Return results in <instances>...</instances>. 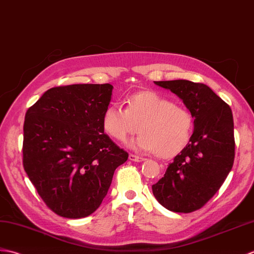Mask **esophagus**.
Wrapping results in <instances>:
<instances>
[{
	"label": "esophagus",
	"mask_w": 254,
	"mask_h": 254,
	"mask_svg": "<svg viewBox=\"0 0 254 254\" xmlns=\"http://www.w3.org/2000/svg\"><path fill=\"white\" fill-rule=\"evenodd\" d=\"M129 160L132 161V162H142V161H144L145 159H144V157L134 155V154H129Z\"/></svg>",
	"instance_id": "obj_1"
}]
</instances>
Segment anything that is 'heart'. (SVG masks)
Masks as SVG:
<instances>
[{"label": "heart", "mask_w": 254, "mask_h": 254, "mask_svg": "<svg viewBox=\"0 0 254 254\" xmlns=\"http://www.w3.org/2000/svg\"><path fill=\"white\" fill-rule=\"evenodd\" d=\"M126 108L115 102L106 106L102 117L105 132L116 141L125 142L129 136L142 132L131 141L134 149L156 151L163 157L179 153L188 144L193 118L184 105L173 103L155 91L131 94Z\"/></svg>", "instance_id": "heart-1"}]
</instances>
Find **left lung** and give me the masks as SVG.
<instances>
[{"label": "left lung", "instance_id": "left-lung-1", "mask_svg": "<svg viewBox=\"0 0 254 254\" xmlns=\"http://www.w3.org/2000/svg\"><path fill=\"white\" fill-rule=\"evenodd\" d=\"M183 100L194 117V130L152 191L167 210L190 213L203 206L226 179L235 159L232 109L206 84L154 81Z\"/></svg>", "mask_w": 254, "mask_h": 254}]
</instances>
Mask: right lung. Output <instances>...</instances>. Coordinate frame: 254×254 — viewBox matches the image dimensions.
I'll return each mask as SVG.
<instances>
[{
  "mask_svg": "<svg viewBox=\"0 0 254 254\" xmlns=\"http://www.w3.org/2000/svg\"><path fill=\"white\" fill-rule=\"evenodd\" d=\"M110 83L49 89L26 112L22 165L47 206L66 218L92 214L128 153L104 133Z\"/></svg>",
  "mask_w": 254,
  "mask_h": 254,
  "instance_id": "1",
  "label": "right lung"
}]
</instances>
